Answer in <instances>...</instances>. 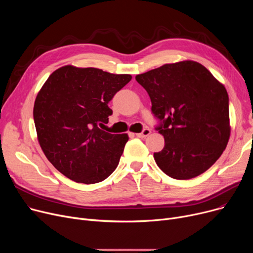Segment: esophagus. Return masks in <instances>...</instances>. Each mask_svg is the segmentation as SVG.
<instances>
[{
  "label": "esophagus",
  "mask_w": 253,
  "mask_h": 253,
  "mask_svg": "<svg viewBox=\"0 0 253 253\" xmlns=\"http://www.w3.org/2000/svg\"><path fill=\"white\" fill-rule=\"evenodd\" d=\"M151 132H152L151 129L147 128V129H144L142 132H140V133H136V136L139 137V138H145L151 134Z\"/></svg>",
  "instance_id": "1"
}]
</instances>
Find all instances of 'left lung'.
I'll return each instance as SVG.
<instances>
[{
  "label": "left lung",
  "instance_id": "1",
  "mask_svg": "<svg viewBox=\"0 0 253 253\" xmlns=\"http://www.w3.org/2000/svg\"><path fill=\"white\" fill-rule=\"evenodd\" d=\"M153 114L163 122L157 130L165 145L154 159L175 179L200 175L221 156L231 135L229 96L204 65L193 60L166 63L137 75Z\"/></svg>",
  "mask_w": 253,
  "mask_h": 253
}]
</instances>
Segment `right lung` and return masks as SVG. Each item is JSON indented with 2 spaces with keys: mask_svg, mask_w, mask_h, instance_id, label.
Segmentation results:
<instances>
[{
  "mask_svg": "<svg viewBox=\"0 0 253 253\" xmlns=\"http://www.w3.org/2000/svg\"><path fill=\"white\" fill-rule=\"evenodd\" d=\"M95 68L64 65L53 72L34 104L37 138L49 162L76 182L96 183L117 168L127 133L112 134L108 103L131 80Z\"/></svg>",
  "mask_w": 253,
  "mask_h": 253,
  "instance_id": "1",
  "label": "right lung"
}]
</instances>
